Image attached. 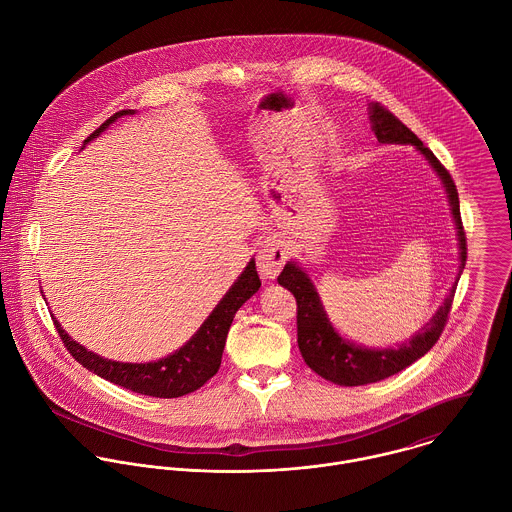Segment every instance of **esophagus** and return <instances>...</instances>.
Here are the masks:
<instances>
[{
    "mask_svg": "<svg viewBox=\"0 0 512 512\" xmlns=\"http://www.w3.org/2000/svg\"><path fill=\"white\" fill-rule=\"evenodd\" d=\"M287 261L283 243L273 235L267 237L257 251V271L263 279H275Z\"/></svg>",
    "mask_w": 512,
    "mask_h": 512,
    "instance_id": "1",
    "label": "esophagus"
}]
</instances>
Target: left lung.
<instances>
[{
	"mask_svg": "<svg viewBox=\"0 0 512 512\" xmlns=\"http://www.w3.org/2000/svg\"><path fill=\"white\" fill-rule=\"evenodd\" d=\"M368 118L372 132L376 134L380 144H402L413 146L429 164V168L439 178L447 202L449 211L453 217V225L457 231V247H459V271L455 277V283L451 285L447 297L443 299L441 307L435 310V314L419 328L415 330L408 340L396 344V346H366L358 344L354 340H348L342 336L332 320L328 318L322 299L310 279L305 267L291 259L287 261L283 273L279 275V285L291 291L297 299V328H299V350L307 362L308 368L314 370L324 380L338 384V386H364L374 384L380 380H386L415 360H419L423 354L431 350V346L439 340L443 326L447 322V314L453 303L457 281L465 269L467 261V241L461 225V211H459V196L457 188L449 176V172L439 164V160L433 156L429 148L423 146V142L409 130L406 124H402L390 110L378 103L368 104Z\"/></svg>",
	"mask_w": 512,
	"mask_h": 512,
	"instance_id": "obj_1",
	"label": "left lung"
}]
</instances>
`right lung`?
I'll list each match as a JSON object with an SVG mask.
<instances>
[{"label":"right lung","mask_w":512,"mask_h":512,"mask_svg":"<svg viewBox=\"0 0 512 512\" xmlns=\"http://www.w3.org/2000/svg\"><path fill=\"white\" fill-rule=\"evenodd\" d=\"M136 110L126 108L112 114L101 128H97L85 144L101 136L104 130L114 124L118 118L126 114H134ZM85 148V146H83ZM261 287L255 259H249L247 267L223 295V299L209 312V316L202 322V326L192 334V338L172 354L152 360V362H116L108 360L93 350H87L83 344L73 340L59 320L55 326L71 352V356L83 364L89 372L101 376L104 380L122 386L130 392L152 396V398H180L190 392L202 388L205 382L217 374L221 364V354L225 346V338L233 316L239 308L243 307Z\"/></svg>","instance_id":"add662e5"}]
</instances>
